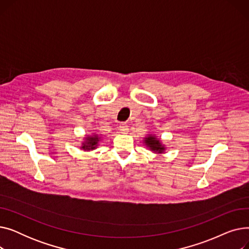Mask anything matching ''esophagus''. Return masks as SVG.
Here are the masks:
<instances>
[{"instance_id":"obj_1","label":"esophagus","mask_w":249,"mask_h":249,"mask_svg":"<svg viewBox=\"0 0 249 249\" xmlns=\"http://www.w3.org/2000/svg\"><path fill=\"white\" fill-rule=\"evenodd\" d=\"M119 129H120V131H121L122 133H127L128 130H129V128H128V126H127L126 123H121V124L119 125Z\"/></svg>"}]
</instances>
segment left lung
Segmentation results:
<instances>
[{"mask_svg": "<svg viewBox=\"0 0 249 249\" xmlns=\"http://www.w3.org/2000/svg\"><path fill=\"white\" fill-rule=\"evenodd\" d=\"M144 142H145V145L147 147H149L152 151L159 152V153H161L164 151V147L161 145L160 141L158 138H155L154 136L150 135V136L146 137Z\"/></svg>", "mask_w": 249, "mask_h": 249, "instance_id": "1", "label": "left lung"}]
</instances>
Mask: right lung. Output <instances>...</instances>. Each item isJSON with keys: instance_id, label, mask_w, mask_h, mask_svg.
I'll use <instances>...</instances> for the list:
<instances>
[{"instance_id": "add662e5", "label": "right lung", "mask_w": 249, "mask_h": 249, "mask_svg": "<svg viewBox=\"0 0 249 249\" xmlns=\"http://www.w3.org/2000/svg\"><path fill=\"white\" fill-rule=\"evenodd\" d=\"M99 141H100V137L98 135L88 136L86 137V141L83 143L82 148L85 150H93L98 146Z\"/></svg>"}]
</instances>
